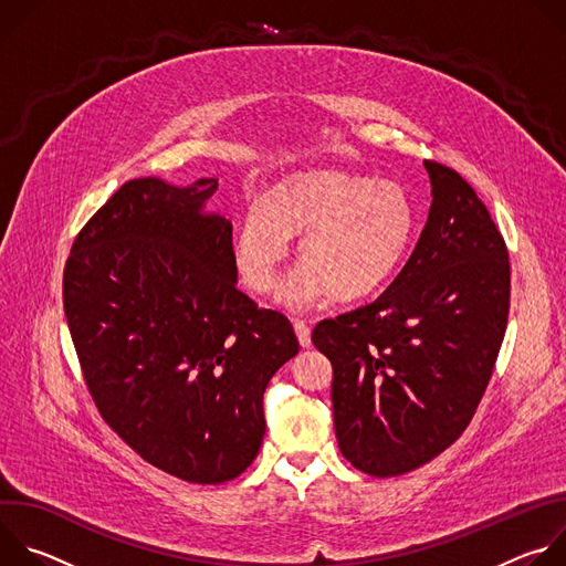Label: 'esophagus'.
Instances as JSON below:
<instances>
[{"instance_id":"obj_1","label":"esophagus","mask_w":566,"mask_h":566,"mask_svg":"<svg viewBox=\"0 0 566 566\" xmlns=\"http://www.w3.org/2000/svg\"><path fill=\"white\" fill-rule=\"evenodd\" d=\"M293 329H295V336H297L300 345H302V347H308V345H311V329H308L306 322H304V319H295V322H293Z\"/></svg>"}]
</instances>
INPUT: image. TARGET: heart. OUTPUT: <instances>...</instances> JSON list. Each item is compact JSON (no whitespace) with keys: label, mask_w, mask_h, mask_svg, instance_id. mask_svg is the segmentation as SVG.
I'll return each instance as SVG.
<instances>
[{"label":"heart","mask_w":566,"mask_h":566,"mask_svg":"<svg viewBox=\"0 0 566 566\" xmlns=\"http://www.w3.org/2000/svg\"><path fill=\"white\" fill-rule=\"evenodd\" d=\"M417 210L394 181L319 168L275 184L264 206H251L234 234V262L247 286L271 293L300 239L306 264L282 291L289 306L306 308L334 293L363 297L382 286L406 260Z\"/></svg>","instance_id":"b5f03b06"}]
</instances>
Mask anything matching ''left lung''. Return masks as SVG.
Wrapping results in <instances>:
<instances>
[{
  "instance_id": "obj_1",
  "label": "left lung",
  "mask_w": 566,
  "mask_h": 566,
  "mask_svg": "<svg viewBox=\"0 0 566 566\" xmlns=\"http://www.w3.org/2000/svg\"><path fill=\"white\" fill-rule=\"evenodd\" d=\"M432 206L417 247L374 302L322 319L343 457L371 476L410 472L468 428L511 302L504 237L468 181L426 160Z\"/></svg>"
}]
</instances>
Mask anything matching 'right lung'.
I'll return each mask as SVG.
<instances>
[{"instance_id":"obj_1","label":"right lung","mask_w":566,"mask_h":566,"mask_svg":"<svg viewBox=\"0 0 566 566\" xmlns=\"http://www.w3.org/2000/svg\"><path fill=\"white\" fill-rule=\"evenodd\" d=\"M217 179L145 177L77 232L66 325L94 402L147 463L190 483L244 472L264 391L300 345L291 322L237 289L232 223L206 212Z\"/></svg>"}]
</instances>
